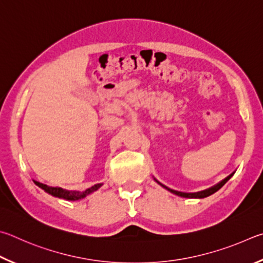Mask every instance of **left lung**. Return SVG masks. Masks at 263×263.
Returning <instances> with one entry per match:
<instances>
[{
	"instance_id": "8db88e82",
	"label": "left lung",
	"mask_w": 263,
	"mask_h": 263,
	"mask_svg": "<svg viewBox=\"0 0 263 263\" xmlns=\"http://www.w3.org/2000/svg\"><path fill=\"white\" fill-rule=\"evenodd\" d=\"M234 174V172H232L231 174H230L229 177H227L225 179H223L222 181H219L218 183H216L215 186H213V187H210V188H206V190H204V191H201V192H196V193H185V192H178V191H174V190H171V188H168V187H166L165 185H163V183H160L158 180H156L155 179V181L158 183V185H160L162 187H164L165 190H167L168 192H171L172 194H174V195H178V196H181V197H186V199H204V197H208V196H210V195H213L214 193H216L217 191H219L220 188H222L225 183H227L230 179L232 178V176Z\"/></svg>"
}]
</instances>
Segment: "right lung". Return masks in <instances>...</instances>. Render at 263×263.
Wrapping results in <instances>:
<instances>
[{
    "label": "right lung",
    "instance_id": "obj_1",
    "mask_svg": "<svg viewBox=\"0 0 263 263\" xmlns=\"http://www.w3.org/2000/svg\"><path fill=\"white\" fill-rule=\"evenodd\" d=\"M33 182L36 186L40 187L41 190H44L46 193H48L49 195H52L54 197H59V199L67 200V201H77V200L84 199V197L90 195L91 193L96 192L97 190H99V188L103 186V183H97V185L87 188V190L84 192H76V191H66L60 187H50V186L45 185V183H41L35 180H33Z\"/></svg>",
    "mask_w": 263,
    "mask_h": 263
}]
</instances>
